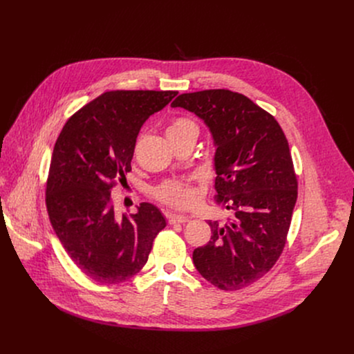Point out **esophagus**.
Wrapping results in <instances>:
<instances>
[{
  "label": "esophagus",
  "instance_id": "esophagus-1",
  "mask_svg": "<svg viewBox=\"0 0 354 354\" xmlns=\"http://www.w3.org/2000/svg\"><path fill=\"white\" fill-rule=\"evenodd\" d=\"M167 218L171 225L172 224H185V223L190 221L189 216H180V214H167Z\"/></svg>",
  "mask_w": 354,
  "mask_h": 354
}]
</instances>
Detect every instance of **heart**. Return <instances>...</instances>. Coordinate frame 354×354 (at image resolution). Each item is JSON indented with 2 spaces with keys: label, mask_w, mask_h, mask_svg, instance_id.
<instances>
[{
  "label": "heart",
  "mask_w": 354,
  "mask_h": 354,
  "mask_svg": "<svg viewBox=\"0 0 354 354\" xmlns=\"http://www.w3.org/2000/svg\"><path fill=\"white\" fill-rule=\"evenodd\" d=\"M185 130H193L197 133V126L190 119L179 118L169 124V127L167 129V134ZM154 194L162 203L174 207H189L196 201V192L192 187L190 182L182 179H171L162 182L154 189Z\"/></svg>",
  "instance_id": "b5f03b06"
}]
</instances>
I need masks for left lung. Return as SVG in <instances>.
<instances>
[{"mask_svg": "<svg viewBox=\"0 0 354 354\" xmlns=\"http://www.w3.org/2000/svg\"><path fill=\"white\" fill-rule=\"evenodd\" d=\"M183 108L209 127L214 145L216 198L232 212L209 221L212 241L193 250V263L213 286L234 291L263 277L286 245L297 201V176L277 120L242 93L207 89L179 95Z\"/></svg>", "mask_w": 354, "mask_h": 354, "instance_id": "1", "label": "left lung"}]
</instances>
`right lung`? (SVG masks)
Masks as SVG:
<instances>
[{"label":"right lung","mask_w":354,"mask_h":354,"mask_svg":"<svg viewBox=\"0 0 354 354\" xmlns=\"http://www.w3.org/2000/svg\"><path fill=\"white\" fill-rule=\"evenodd\" d=\"M176 95L105 92L73 115L56 141L46 186L48 218L71 261L97 283L118 284L137 274L167 225L149 203L130 217H116L111 192L131 171L144 122Z\"/></svg>","instance_id":"right-lung-1"}]
</instances>
